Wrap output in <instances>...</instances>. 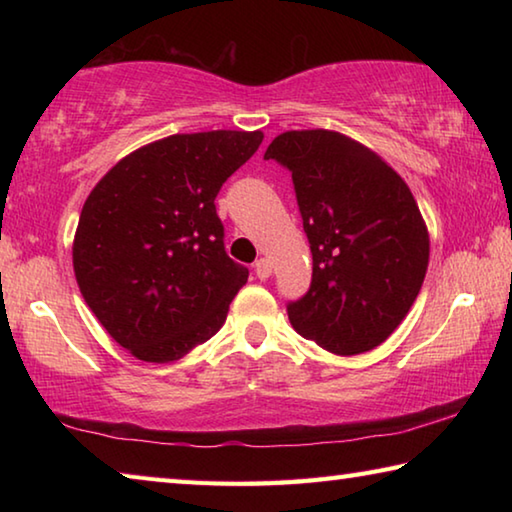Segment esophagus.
I'll return each instance as SVG.
<instances>
[{
    "mask_svg": "<svg viewBox=\"0 0 512 512\" xmlns=\"http://www.w3.org/2000/svg\"><path fill=\"white\" fill-rule=\"evenodd\" d=\"M271 273H273V266H271V262H268V259H257L255 262V275L259 277V280H266V277H271Z\"/></svg>",
    "mask_w": 512,
    "mask_h": 512,
    "instance_id": "34e87169",
    "label": "esophagus"
}]
</instances>
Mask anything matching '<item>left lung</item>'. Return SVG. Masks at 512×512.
Listing matches in <instances>:
<instances>
[{
    "label": "left lung",
    "mask_w": 512,
    "mask_h": 512,
    "mask_svg": "<svg viewBox=\"0 0 512 512\" xmlns=\"http://www.w3.org/2000/svg\"><path fill=\"white\" fill-rule=\"evenodd\" d=\"M264 160L291 171L314 273L289 302L305 339L341 357L384 343L409 314L429 264V232L409 185L368 146L334 131H287Z\"/></svg>",
    "instance_id": "left-lung-1"
}]
</instances>
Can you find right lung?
<instances>
[{"instance_id":"obj_1","label":"right lung","mask_w":512,"mask_h":512,"mask_svg":"<svg viewBox=\"0 0 512 512\" xmlns=\"http://www.w3.org/2000/svg\"><path fill=\"white\" fill-rule=\"evenodd\" d=\"M262 131L169 135L119 160L85 201L74 275L121 348L171 363L219 332L248 280L223 246L214 198Z\"/></svg>"}]
</instances>
